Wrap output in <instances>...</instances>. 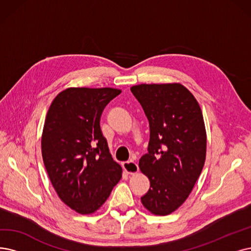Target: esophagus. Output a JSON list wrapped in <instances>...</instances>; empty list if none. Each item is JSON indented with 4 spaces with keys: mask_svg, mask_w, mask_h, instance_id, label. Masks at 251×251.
<instances>
[{
    "mask_svg": "<svg viewBox=\"0 0 251 251\" xmlns=\"http://www.w3.org/2000/svg\"><path fill=\"white\" fill-rule=\"evenodd\" d=\"M123 168L125 169V171L128 174H135L139 171V167L136 163L129 160V162H125L123 163Z\"/></svg>",
    "mask_w": 251,
    "mask_h": 251,
    "instance_id": "esophagus-1",
    "label": "esophagus"
}]
</instances>
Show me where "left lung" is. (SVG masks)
Listing matches in <instances>:
<instances>
[{"label": "left lung", "mask_w": 251, "mask_h": 251, "mask_svg": "<svg viewBox=\"0 0 251 251\" xmlns=\"http://www.w3.org/2000/svg\"><path fill=\"white\" fill-rule=\"evenodd\" d=\"M131 92L149 122L148 152L139 160L150 188L141 198L155 215L181 206L201 174L206 159V129L197 100L179 83L140 84Z\"/></svg>", "instance_id": "8db88e82"}]
</instances>
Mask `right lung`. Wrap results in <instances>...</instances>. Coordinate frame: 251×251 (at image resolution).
Masks as SVG:
<instances>
[{
  "label": "right lung",
  "mask_w": 251,
  "mask_h": 251,
  "mask_svg": "<svg viewBox=\"0 0 251 251\" xmlns=\"http://www.w3.org/2000/svg\"><path fill=\"white\" fill-rule=\"evenodd\" d=\"M115 88L71 87L50 105L41 147L44 166L59 199L81 214L101 207L122 178L100 126Z\"/></svg>",
  "instance_id": "obj_1"
}]
</instances>
